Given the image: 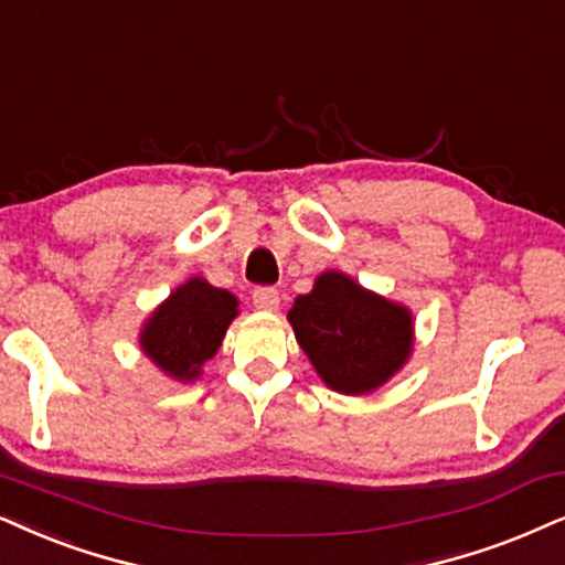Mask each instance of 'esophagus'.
Instances as JSON below:
<instances>
[{
    "instance_id": "obj_1",
    "label": "esophagus",
    "mask_w": 565,
    "mask_h": 565,
    "mask_svg": "<svg viewBox=\"0 0 565 565\" xmlns=\"http://www.w3.org/2000/svg\"><path fill=\"white\" fill-rule=\"evenodd\" d=\"M252 300L259 311H275L280 306V292L275 288H254Z\"/></svg>"
}]
</instances>
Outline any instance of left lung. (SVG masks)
<instances>
[{
	"instance_id": "1",
	"label": "left lung",
	"mask_w": 565,
	"mask_h": 565,
	"mask_svg": "<svg viewBox=\"0 0 565 565\" xmlns=\"http://www.w3.org/2000/svg\"><path fill=\"white\" fill-rule=\"evenodd\" d=\"M298 345L329 390L369 394L413 353V313L342 273L317 277L288 313Z\"/></svg>"
}]
</instances>
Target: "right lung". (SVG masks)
<instances>
[{
    "label": "right lung",
    "mask_w": 565,
    "mask_h": 565,
    "mask_svg": "<svg viewBox=\"0 0 565 565\" xmlns=\"http://www.w3.org/2000/svg\"><path fill=\"white\" fill-rule=\"evenodd\" d=\"M236 317L238 300L233 292L192 277L152 311L139 334V348L168 376L192 381L217 353Z\"/></svg>",
    "instance_id": "obj_1"
}]
</instances>
